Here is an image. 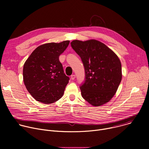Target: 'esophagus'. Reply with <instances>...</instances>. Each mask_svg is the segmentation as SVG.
Returning <instances> with one entry per match:
<instances>
[{
    "label": "esophagus",
    "mask_w": 149,
    "mask_h": 149,
    "mask_svg": "<svg viewBox=\"0 0 149 149\" xmlns=\"http://www.w3.org/2000/svg\"><path fill=\"white\" fill-rule=\"evenodd\" d=\"M75 78V75L74 74H73V75H72L71 76V79L72 80H74Z\"/></svg>",
    "instance_id": "esophagus-1"
}]
</instances>
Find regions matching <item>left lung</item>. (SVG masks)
<instances>
[{"mask_svg":"<svg viewBox=\"0 0 149 149\" xmlns=\"http://www.w3.org/2000/svg\"><path fill=\"white\" fill-rule=\"evenodd\" d=\"M71 45L80 56L85 70V80L79 87L83 98L94 106L109 102L121 81L118 57L105 44L94 39L74 40Z\"/></svg>","mask_w":149,"mask_h":149,"instance_id":"1","label":"left lung"}]
</instances>
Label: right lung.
Returning a JSON list of instances; mask_svg holds the SVG:
<instances>
[{
    "label": "right lung",
    "instance_id": "obj_1",
    "mask_svg": "<svg viewBox=\"0 0 149 149\" xmlns=\"http://www.w3.org/2000/svg\"><path fill=\"white\" fill-rule=\"evenodd\" d=\"M70 40L48 43L37 47L24 65L26 88L38 101L51 104L59 100L70 78L63 70L59 55L67 49Z\"/></svg>",
    "mask_w": 149,
    "mask_h": 149
}]
</instances>
